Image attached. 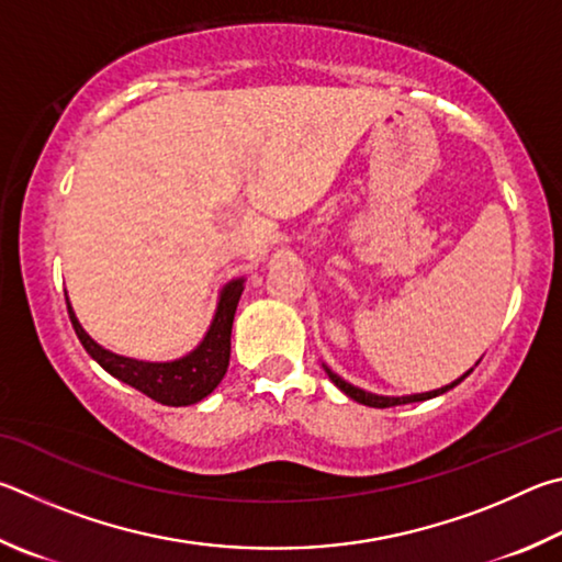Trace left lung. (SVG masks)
<instances>
[{"instance_id": "left-lung-1", "label": "left lung", "mask_w": 562, "mask_h": 562, "mask_svg": "<svg viewBox=\"0 0 562 562\" xmlns=\"http://www.w3.org/2000/svg\"><path fill=\"white\" fill-rule=\"evenodd\" d=\"M323 370L328 372V378L333 380V385H336L338 390H342L346 392V395L350 397V400H356V402H360V405H368V407H378V409H385V407H397V405H409V402H425V400H431V397H437V395H445L447 390H451V387H457L461 380L464 378H469V372L474 370L471 368L469 372H464V375H461L459 380H454L451 382V385H445V387H439V390H431V392H419V395H407V397H382V395H372V392H366V390H360V387H356V385H350V382H346L342 378H338L336 372H333L328 366H323Z\"/></svg>"}]
</instances>
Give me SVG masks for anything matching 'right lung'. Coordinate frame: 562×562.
Returning <instances> with one entry per match:
<instances>
[{
  "label": "right lung",
  "mask_w": 562,
  "mask_h": 562,
  "mask_svg": "<svg viewBox=\"0 0 562 562\" xmlns=\"http://www.w3.org/2000/svg\"><path fill=\"white\" fill-rule=\"evenodd\" d=\"M241 291L244 279H234L226 283L220 293V303H216V313L204 340L192 352H187L184 358L170 362H145L105 350L81 328L71 303L66 301V306L78 340H81L88 356L105 372H111L113 378L135 387L137 392H143L150 400L160 402V405L187 407L204 400L206 395H212L214 387L226 375L232 352V323Z\"/></svg>",
  "instance_id": "1"
}]
</instances>
